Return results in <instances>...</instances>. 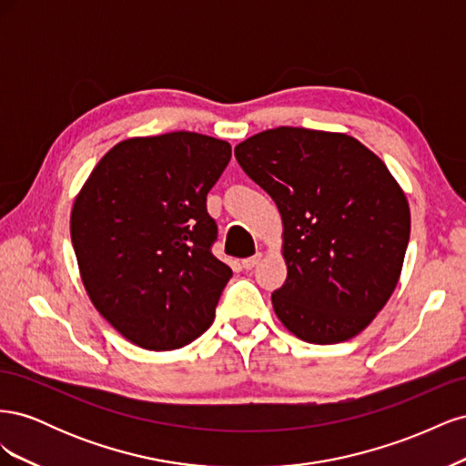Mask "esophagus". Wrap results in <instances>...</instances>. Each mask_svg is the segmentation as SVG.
Segmentation results:
<instances>
[{"label": "esophagus", "mask_w": 466, "mask_h": 466, "mask_svg": "<svg viewBox=\"0 0 466 466\" xmlns=\"http://www.w3.org/2000/svg\"><path fill=\"white\" fill-rule=\"evenodd\" d=\"M260 258H262V252H257L255 257H248V258L243 260V268H245V270H252V268H255L260 262Z\"/></svg>", "instance_id": "1"}]
</instances>
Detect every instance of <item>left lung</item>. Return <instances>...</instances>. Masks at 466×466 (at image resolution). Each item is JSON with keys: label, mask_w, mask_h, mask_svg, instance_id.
<instances>
[{"label": "left lung", "mask_w": 466, "mask_h": 466, "mask_svg": "<svg viewBox=\"0 0 466 466\" xmlns=\"http://www.w3.org/2000/svg\"><path fill=\"white\" fill-rule=\"evenodd\" d=\"M235 157L284 223L288 278L272 293L281 324L311 344L360 334L397 288L410 238L387 165L356 137L291 126L250 136Z\"/></svg>", "instance_id": "1"}]
</instances>
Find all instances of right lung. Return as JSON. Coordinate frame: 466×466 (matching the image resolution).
I'll return each mask as SVG.
<instances>
[{"label": "right lung", "mask_w": 466, "mask_h": 466, "mask_svg": "<svg viewBox=\"0 0 466 466\" xmlns=\"http://www.w3.org/2000/svg\"><path fill=\"white\" fill-rule=\"evenodd\" d=\"M229 159L228 142L196 132L130 137L77 194L69 231L83 286L132 344L182 348L214 322L233 272L211 255L206 196Z\"/></svg>", "instance_id": "add662e5"}]
</instances>
